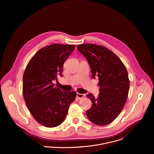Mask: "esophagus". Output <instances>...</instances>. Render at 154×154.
Segmentation results:
<instances>
[{
  "label": "esophagus",
  "instance_id": "34e87169",
  "mask_svg": "<svg viewBox=\"0 0 154 154\" xmlns=\"http://www.w3.org/2000/svg\"><path fill=\"white\" fill-rule=\"evenodd\" d=\"M85 94H81V93H77V97L79 98V99H82L85 97Z\"/></svg>",
  "mask_w": 154,
  "mask_h": 154
}]
</instances>
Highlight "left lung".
<instances>
[{"label": "left lung", "instance_id": "8db88e82", "mask_svg": "<svg viewBox=\"0 0 154 154\" xmlns=\"http://www.w3.org/2000/svg\"><path fill=\"white\" fill-rule=\"evenodd\" d=\"M79 51L89 63L93 79L99 77V96L87 94L92 102L86 111L88 119L98 125L112 122L126 102L130 88L127 69L120 58L108 48L94 44H81Z\"/></svg>", "mask_w": 154, "mask_h": 154}]
</instances>
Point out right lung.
Masks as SVG:
<instances>
[{
    "label": "right lung",
    "instance_id": "right-lung-1",
    "mask_svg": "<svg viewBox=\"0 0 154 154\" xmlns=\"http://www.w3.org/2000/svg\"><path fill=\"white\" fill-rule=\"evenodd\" d=\"M75 47V45L52 44L42 48L24 71V99L34 119L45 127H55L62 124L75 100V92L62 91L52 83L58 75L62 76L63 64Z\"/></svg>",
    "mask_w": 154,
    "mask_h": 154
}]
</instances>
